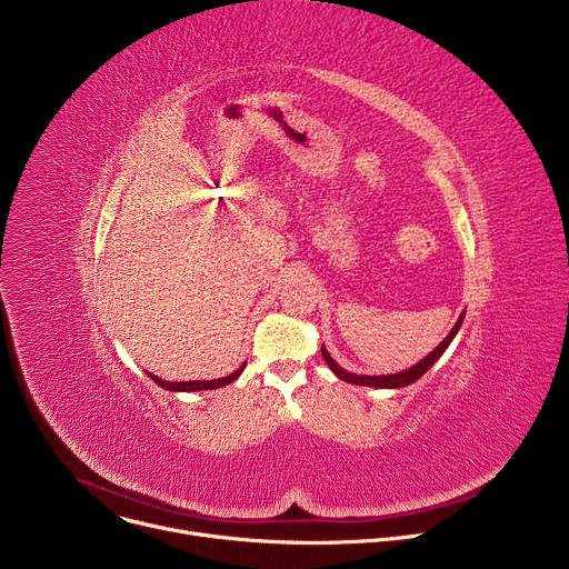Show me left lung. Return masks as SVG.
I'll return each instance as SVG.
<instances>
[{
	"instance_id": "1",
	"label": "left lung",
	"mask_w": 569,
	"mask_h": 569,
	"mask_svg": "<svg viewBox=\"0 0 569 569\" xmlns=\"http://www.w3.org/2000/svg\"><path fill=\"white\" fill-rule=\"evenodd\" d=\"M463 315L466 312H461L459 315V319H457V323L452 327V331L448 333V338L432 351V353H428L421 362H417L415 367H410V369H405V371H400V373H389V376H358V373H349L347 369H342L331 356H329V351L321 347V356H323V360H327V365L331 367V371L338 376V378H342V380H347V382H353V385H365V387H378V389H398V387H408V385H412V382H417L441 356H443V351L448 349V345L455 340V336H457V331L461 329V321H463Z\"/></svg>"
}]
</instances>
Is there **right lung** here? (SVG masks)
I'll use <instances>...</instances> for the list:
<instances>
[{
  "instance_id": "obj_1",
  "label": "right lung",
  "mask_w": 569,
  "mask_h": 569,
  "mask_svg": "<svg viewBox=\"0 0 569 569\" xmlns=\"http://www.w3.org/2000/svg\"><path fill=\"white\" fill-rule=\"evenodd\" d=\"M242 369H246V365H242L240 369H236L231 376H224V378H218V380H189V382H169V380L157 378L154 373H148V376H150L159 387H164V389H169V391H200V389H218V387H224V385L233 382V380L242 373Z\"/></svg>"
}]
</instances>
